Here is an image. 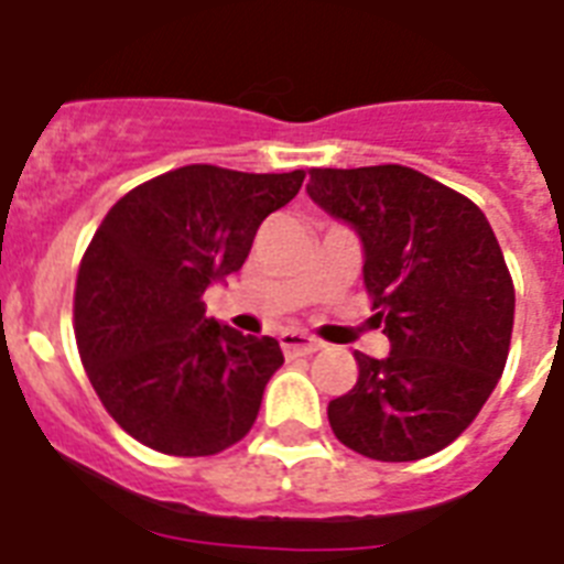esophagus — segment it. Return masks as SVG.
I'll list each match as a JSON object with an SVG mask.
<instances>
[{
	"label": "esophagus",
	"mask_w": 564,
	"mask_h": 564,
	"mask_svg": "<svg viewBox=\"0 0 564 564\" xmlns=\"http://www.w3.org/2000/svg\"><path fill=\"white\" fill-rule=\"evenodd\" d=\"M281 348L286 357H307V354H316L322 348L316 336L301 334V330H286L281 336Z\"/></svg>",
	"instance_id": "esophagus-1"
}]
</instances>
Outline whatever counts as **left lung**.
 Returning <instances> with one entry per match:
<instances>
[{"label":"left lung","mask_w":564,"mask_h":564,"mask_svg":"<svg viewBox=\"0 0 564 564\" xmlns=\"http://www.w3.org/2000/svg\"><path fill=\"white\" fill-rule=\"evenodd\" d=\"M310 198L362 239V283L392 351L354 354L360 377L327 406L336 438L412 463L463 433L509 357L516 286L471 198L398 166L310 170Z\"/></svg>","instance_id":"8db88e82"}]
</instances>
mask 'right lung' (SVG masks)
<instances>
[{
    "label": "right lung",
    "mask_w": 564,
    "mask_h": 564,
    "mask_svg": "<svg viewBox=\"0 0 564 564\" xmlns=\"http://www.w3.org/2000/svg\"><path fill=\"white\" fill-rule=\"evenodd\" d=\"M301 181V170L193 163L134 187L101 219L78 265L75 339L128 436L170 456H213L251 430L281 345L207 318L202 295L242 269L260 221Z\"/></svg>",
    "instance_id": "right-lung-1"
}]
</instances>
